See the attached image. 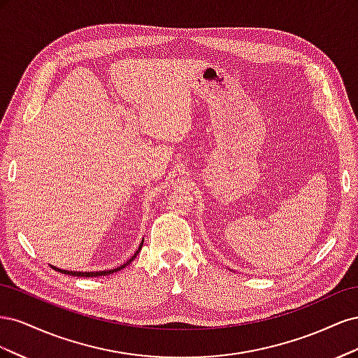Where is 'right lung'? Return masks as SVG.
Listing matches in <instances>:
<instances>
[{"label": "right lung", "instance_id": "obj_1", "mask_svg": "<svg viewBox=\"0 0 358 358\" xmlns=\"http://www.w3.org/2000/svg\"><path fill=\"white\" fill-rule=\"evenodd\" d=\"M143 242L145 241H142L140 242V245H138V249L137 251L134 252V255L128 259L127 263H124L122 266H119V267H115V268H109V270H100V272H74V270H62V268H59V267H55V266H52L53 268L57 270V272H61V273H67V275H71V276H82V278H94V276H106V275H110V273H115V272H119V270L121 268H124L125 266H128L129 263L133 262V259L137 257V254L140 252V249H142V245H143Z\"/></svg>", "mask_w": 358, "mask_h": 358}]
</instances>
